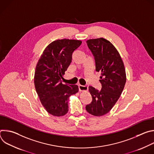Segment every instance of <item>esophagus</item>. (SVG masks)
Masks as SVG:
<instances>
[{"label":"esophagus","instance_id":"1","mask_svg":"<svg viewBox=\"0 0 154 154\" xmlns=\"http://www.w3.org/2000/svg\"><path fill=\"white\" fill-rule=\"evenodd\" d=\"M79 91H87L88 90V87L87 86H83V85H79Z\"/></svg>","mask_w":154,"mask_h":154}]
</instances>
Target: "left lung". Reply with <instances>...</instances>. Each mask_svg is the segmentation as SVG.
I'll return each instance as SVG.
<instances>
[{
  "label": "left lung",
  "mask_w": 154,
  "mask_h": 154,
  "mask_svg": "<svg viewBox=\"0 0 154 154\" xmlns=\"http://www.w3.org/2000/svg\"><path fill=\"white\" fill-rule=\"evenodd\" d=\"M86 43L94 57L96 71L101 72L102 89L89 86L93 100L86 109L93 116H101L110 111L119 99L126 82L125 69L119 53L109 41L100 38L88 39Z\"/></svg>",
  "instance_id": "left-lung-1"
}]
</instances>
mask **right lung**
<instances>
[{
    "label": "right lung",
    "instance_id": "right-lung-1",
    "mask_svg": "<svg viewBox=\"0 0 154 154\" xmlns=\"http://www.w3.org/2000/svg\"><path fill=\"white\" fill-rule=\"evenodd\" d=\"M80 40L63 39L52 42L39 58L34 83L41 103L51 115L61 116L68 112L69 97L79 91L77 85L63 84L60 80L72 60Z\"/></svg>",
    "mask_w": 154,
    "mask_h": 154
}]
</instances>
